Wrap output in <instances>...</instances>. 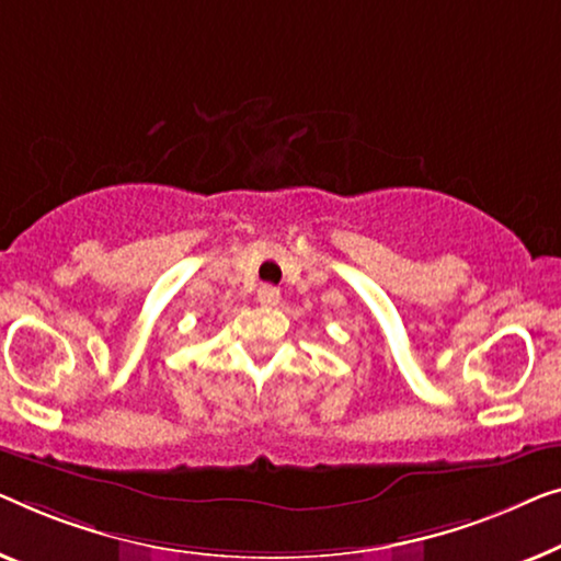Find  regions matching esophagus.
<instances>
[{"instance_id": "34e87169", "label": "esophagus", "mask_w": 561, "mask_h": 561, "mask_svg": "<svg viewBox=\"0 0 561 561\" xmlns=\"http://www.w3.org/2000/svg\"><path fill=\"white\" fill-rule=\"evenodd\" d=\"M256 299H259V305H264V307H274L279 302V289L277 287H272V284H264V287H259V291H256Z\"/></svg>"}]
</instances>
